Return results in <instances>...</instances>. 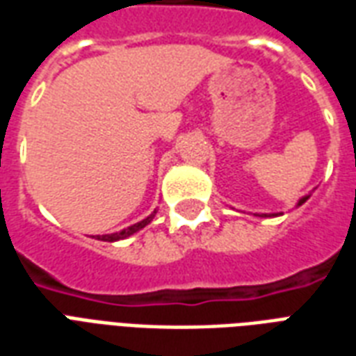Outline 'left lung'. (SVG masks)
<instances>
[{"instance_id": "obj_1", "label": "left lung", "mask_w": 356, "mask_h": 356, "mask_svg": "<svg viewBox=\"0 0 356 356\" xmlns=\"http://www.w3.org/2000/svg\"><path fill=\"white\" fill-rule=\"evenodd\" d=\"M307 198H309V196H303V198H301V200H299V204H298V206H301V204H303V202H305Z\"/></svg>"}]
</instances>
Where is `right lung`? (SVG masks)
Returning <instances> with one entry per match:
<instances>
[{"label": "right lung", "mask_w": 356, "mask_h": 356, "mask_svg": "<svg viewBox=\"0 0 356 356\" xmlns=\"http://www.w3.org/2000/svg\"><path fill=\"white\" fill-rule=\"evenodd\" d=\"M154 213H156V211H154ZM154 213H152V216H148L147 219H143L140 223H135V225H131V227H127V229H124V231L114 232V234H102V236H97V240H104V242H116V240L127 238V236H131L133 232H137V231H140L143 227H147V225L152 221Z\"/></svg>", "instance_id": "right-lung-1"}]
</instances>
